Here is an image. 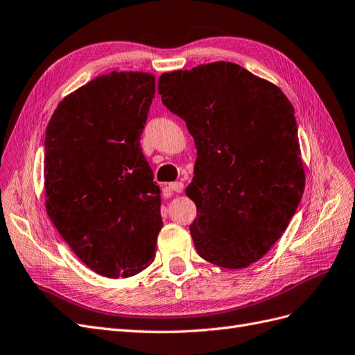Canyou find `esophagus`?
<instances>
[{
    "mask_svg": "<svg viewBox=\"0 0 355 355\" xmlns=\"http://www.w3.org/2000/svg\"><path fill=\"white\" fill-rule=\"evenodd\" d=\"M167 192V196L171 194V192H182L184 191V184L182 182H171V184H168L164 189Z\"/></svg>",
    "mask_w": 355,
    "mask_h": 355,
    "instance_id": "esophagus-1",
    "label": "esophagus"
}]
</instances>
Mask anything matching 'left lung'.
Wrapping results in <instances>:
<instances>
[{
  "mask_svg": "<svg viewBox=\"0 0 355 355\" xmlns=\"http://www.w3.org/2000/svg\"><path fill=\"white\" fill-rule=\"evenodd\" d=\"M158 93L197 148L187 188L197 206L189 225L197 253L230 270L259 261L304 192L292 103L277 85L231 62L166 72Z\"/></svg>",
  "mask_w": 355,
  "mask_h": 355,
  "instance_id": "obj_1",
  "label": "left lung"
}]
</instances>
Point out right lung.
Wrapping results in <instances>:
<instances>
[{"label": "right lung", "instance_id": "right-lung-1", "mask_svg": "<svg viewBox=\"0 0 355 355\" xmlns=\"http://www.w3.org/2000/svg\"><path fill=\"white\" fill-rule=\"evenodd\" d=\"M154 94L151 73L102 75L67 96L46 130L47 213L103 277H132L155 256L161 198L141 146Z\"/></svg>", "mask_w": 355, "mask_h": 355}]
</instances>
